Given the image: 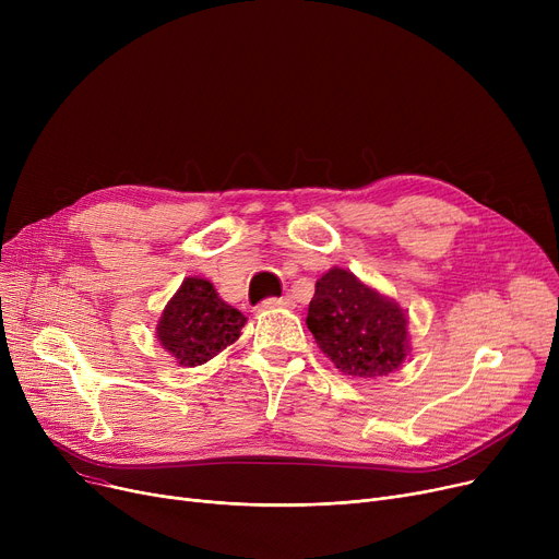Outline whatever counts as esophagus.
I'll return each instance as SVG.
<instances>
[{"label": "esophagus", "instance_id": "obj_1", "mask_svg": "<svg viewBox=\"0 0 559 559\" xmlns=\"http://www.w3.org/2000/svg\"><path fill=\"white\" fill-rule=\"evenodd\" d=\"M262 308H267V310H274V308H295V301H292L289 297H272V299H264L262 301Z\"/></svg>", "mask_w": 559, "mask_h": 559}]
</instances>
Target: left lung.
Returning <instances> with one entry per match:
<instances>
[{
  "mask_svg": "<svg viewBox=\"0 0 559 559\" xmlns=\"http://www.w3.org/2000/svg\"><path fill=\"white\" fill-rule=\"evenodd\" d=\"M306 324L326 358L354 378L388 376L409 354L403 308L340 267L317 281Z\"/></svg>",
  "mask_w": 559,
  "mask_h": 559,
  "instance_id": "obj_1",
  "label": "left lung"
}]
</instances>
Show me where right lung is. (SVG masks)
Returning <instances> with one entry per match:
<instances>
[{
  "mask_svg": "<svg viewBox=\"0 0 559 559\" xmlns=\"http://www.w3.org/2000/svg\"><path fill=\"white\" fill-rule=\"evenodd\" d=\"M245 324L247 317L224 304L211 281L190 276L165 306L156 337L176 362L197 367L238 340Z\"/></svg>",
  "mask_w": 559,
  "mask_h": 559,
  "instance_id": "right-lung-1",
  "label": "right lung"
}]
</instances>
